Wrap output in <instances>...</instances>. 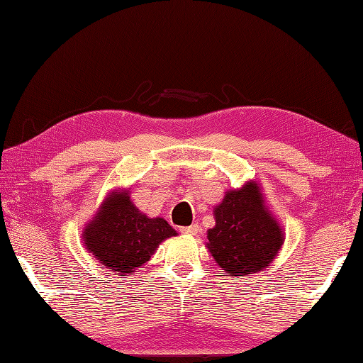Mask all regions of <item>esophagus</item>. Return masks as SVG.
Segmentation results:
<instances>
[{"label":"esophagus","instance_id":"1","mask_svg":"<svg viewBox=\"0 0 363 363\" xmlns=\"http://www.w3.org/2000/svg\"><path fill=\"white\" fill-rule=\"evenodd\" d=\"M182 233H185V234H191V236H194V234H198V233H199V225H191V226L182 228Z\"/></svg>","mask_w":363,"mask_h":363}]
</instances>
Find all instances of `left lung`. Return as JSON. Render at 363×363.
<instances>
[{
    "label": "left lung",
    "mask_w": 363,
    "mask_h": 363,
    "mask_svg": "<svg viewBox=\"0 0 363 363\" xmlns=\"http://www.w3.org/2000/svg\"><path fill=\"white\" fill-rule=\"evenodd\" d=\"M213 215L207 249L228 276H247L268 268L284 244V233L264 206L255 182L228 191Z\"/></svg>",
    "instance_id": "left-lung-1"
}]
</instances>
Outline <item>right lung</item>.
I'll list each match as a JSON object with an SVG mask.
<instances>
[{
    "label": "right lung",
    "mask_w": 363,
    "mask_h": 363,
    "mask_svg": "<svg viewBox=\"0 0 363 363\" xmlns=\"http://www.w3.org/2000/svg\"><path fill=\"white\" fill-rule=\"evenodd\" d=\"M177 231L164 218H148L130 201L129 191L106 196L82 239L89 253L116 274H133Z\"/></svg>",
    "instance_id": "obj_1"
}]
</instances>
